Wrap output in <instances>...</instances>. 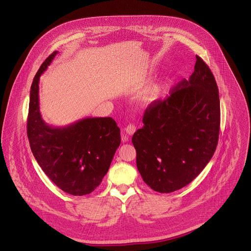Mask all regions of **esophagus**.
Here are the masks:
<instances>
[{"label": "esophagus", "mask_w": 251, "mask_h": 251, "mask_svg": "<svg viewBox=\"0 0 251 251\" xmlns=\"http://www.w3.org/2000/svg\"><path fill=\"white\" fill-rule=\"evenodd\" d=\"M136 130V126L134 125H128L126 127V132L128 134V135H132Z\"/></svg>", "instance_id": "esophagus-1"}]
</instances>
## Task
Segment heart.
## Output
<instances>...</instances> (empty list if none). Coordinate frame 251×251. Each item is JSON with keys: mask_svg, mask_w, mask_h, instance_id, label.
<instances>
[{"mask_svg": "<svg viewBox=\"0 0 251 251\" xmlns=\"http://www.w3.org/2000/svg\"><path fill=\"white\" fill-rule=\"evenodd\" d=\"M162 91L161 83H153L151 84L145 92L143 96V101L145 103H151L154 101L160 95Z\"/></svg>", "mask_w": 251, "mask_h": 251, "instance_id": "heart-1", "label": "heart"}]
</instances>
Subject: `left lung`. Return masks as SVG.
<instances>
[{
	"mask_svg": "<svg viewBox=\"0 0 251 251\" xmlns=\"http://www.w3.org/2000/svg\"><path fill=\"white\" fill-rule=\"evenodd\" d=\"M132 136L136 165L154 191L170 193L195 179L215 153L220 105L214 74L196 56L194 72L146 109Z\"/></svg>",
	"mask_w": 251,
	"mask_h": 251,
	"instance_id": "obj_1",
	"label": "left lung"
}]
</instances>
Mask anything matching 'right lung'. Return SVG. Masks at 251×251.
<instances>
[{
	"label": "right lung",
	"mask_w": 251,
	"mask_h": 251,
	"mask_svg": "<svg viewBox=\"0 0 251 251\" xmlns=\"http://www.w3.org/2000/svg\"><path fill=\"white\" fill-rule=\"evenodd\" d=\"M53 52L40 66L31 86L27 134L35 158L63 191L82 196L94 191L106 175L121 144L120 128L110 117L85 118L63 127L47 125L39 112V77L52 63Z\"/></svg>",
	"instance_id": "1"
}]
</instances>
